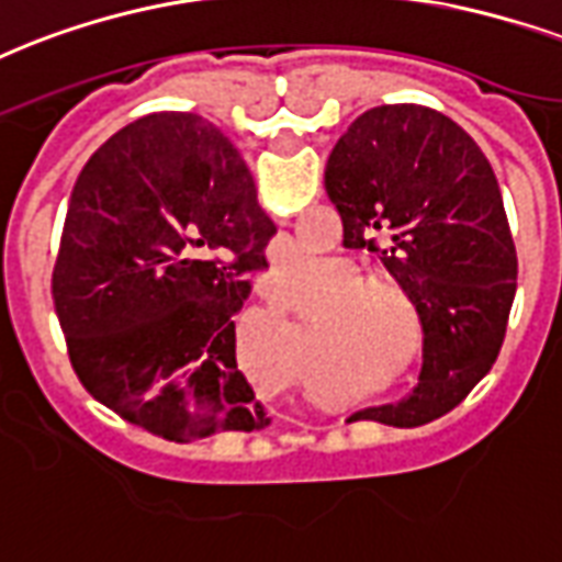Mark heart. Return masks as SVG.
I'll list each match as a JSON object with an SVG mask.
<instances>
[{
    "label": "heart",
    "mask_w": 562,
    "mask_h": 562,
    "mask_svg": "<svg viewBox=\"0 0 562 562\" xmlns=\"http://www.w3.org/2000/svg\"><path fill=\"white\" fill-rule=\"evenodd\" d=\"M318 273L336 285L310 315L321 353L366 380H404L427 348L424 312L404 282L353 259H324Z\"/></svg>",
    "instance_id": "b5f03b06"
}]
</instances>
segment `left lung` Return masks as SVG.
Returning <instances> with one entry per match:
<instances>
[{
    "label": "left lung",
    "mask_w": 562,
    "mask_h": 562,
    "mask_svg": "<svg viewBox=\"0 0 562 562\" xmlns=\"http://www.w3.org/2000/svg\"><path fill=\"white\" fill-rule=\"evenodd\" d=\"M324 188L345 247L380 252L427 324L413 395L353 418L418 427L451 413L498 359L516 297V244L492 165L442 111L376 105L338 138Z\"/></svg>",
    "instance_id": "1"
}]
</instances>
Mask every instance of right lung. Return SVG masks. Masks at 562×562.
I'll return each instance as SVG.
<instances>
[{"instance_id":"right-lung-1","label":"right lung","mask_w":562,"mask_h":562,"mask_svg":"<svg viewBox=\"0 0 562 562\" xmlns=\"http://www.w3.org/2000/svg\"><path fill=\"white\" fill-rule=\"evenodd\" d=\"M273 233L238 149L203 117L111 135L72 186L53 271L81 385L170 442L271 424L235 362V315Z\"/></svg>"}]
</instances>
